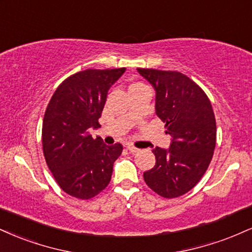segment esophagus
Returning <instances> with one entry per match:
<instances>
[{
	"mask_svg": "<svg viewBox=\"0 0 252 252\" xmlns=\"http://www.w3.org/2000/svg\"><path fill=\"white\" fill-rule=\"evenodd\" d=\"M126 149H128L130 153H132V154H136V153H138V151H139V149H137V148H135L134 145H131V144L126 145Z\"/></svg>",
	"mask_w": 252,
	"mask_h": 252,
	"instance_id": "1",
	"label": "esophagus"
}]
</instances>
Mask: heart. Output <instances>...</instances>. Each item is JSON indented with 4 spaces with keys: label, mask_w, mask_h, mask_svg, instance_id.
I'll return each instance as SVG.
<instances>
[{
    "label": "heart",
    "mask_w": 252,
    "mask_h": 252,
    "mask_svg": "<svg viewBox=\"0 0 252 252\" xmlns=\"http://www.w3.org/2000/svg\"><path fill=\"white\" fill-rule=\"evenodd\" d=\"M139 83H136V84H132V86H138ZM132 86H130V87H132Z\"/></svg>",
    "instance_id": "heart-1"
}]
</instances>
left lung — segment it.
<instances>
[{"label":"left lung","instance_id":"obj_1","mask_svg":"<svg viewBox=\"0 0 252 252\" xmlns=\"http://www.w3.org/2000/svg\"><path fill=\"white\" fill-rule=\"evenodd\" d=\"M156 92V114L171 136L169 149L153 150L156 164L143 174L151 190L175 198L192 189L207 171L216 145V120L207 94L178 71L138 68Z\"/></svg>","mask_w":252,"mask_h":252}]
</instances>
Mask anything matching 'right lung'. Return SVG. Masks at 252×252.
<instances>
[{
    "instance_id": "1",
    "label": "right lung",
    "mask_w": 252,
    "mask_h": 252,
    "mask_svg": "<svg viewBox=\"0 0 252 252\" xmlns=\"http://www.w3.org/2000/svg\"><path fill=\"white\" fill-rule=\"evenodd\" d=\"M126 71L87 69L60 84L45 110L42 144L48 168L63 191L89 199L105 189L122 144L105 145L94 139L90 128H98V118L108 90Z\"/></svg>"
}]
</instances>
